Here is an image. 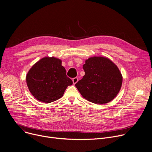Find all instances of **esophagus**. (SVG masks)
Returning <instances> with one entry per match:
<instances>
[{
  "instance_id": "obj_1",
  "label": "esophagus",
  "mask_w": 152,
  "mask_h": 152,
  "mask_svg": "<svg viewBox=\"0 0 152 152\" xmlns=\"http://www.w3.org/2000/svg\"><path fill=\"white\" fill-rule=\"evenodd\" d=\"M78 80H79L78 77H75V78H73V79H72V80H73V83H74V84L76 83L77 82Z\"/></svg>"
}]
</instances>
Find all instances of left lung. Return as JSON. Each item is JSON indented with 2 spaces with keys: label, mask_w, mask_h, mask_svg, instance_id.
I'll return each instance as SVG.
<instances>
[{
  "label": "left lung",
  "mask_w": 152,
  "mask_h": 152,
  "mask_svg": "<svg viewBox=\"0 0 152 152\" xmlns=\"http://www.w3.org/2000/svg\"><path fill=\"white\" fill-rule=\"evenodd\" d=\"M85 75L76 84L81 95L96 104L110 102L117 95L122 84L118 67L109 59L92 57L85 61Z\"/></svg>",
  "instance_id": "8db88e82"
}]
</instances>
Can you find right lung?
<instances>
[{
    "label": "right lung",
    "instance_id": "obj_1",
    "mask_svg": "<svg viewBox=\"0 0 152 152\" xmlns=\"http://www.w3.org/2000/svg\"><path fill=\"white\" fill-rule=\"evenodd\" d=\"M61 61L45 57L35 63L26 76L31 94L39 101L51 103L61 98L73 81L66 75Z\"/></svg>",
    "mask_w": 152,
    "mask_h": 152
}]
</instances>
